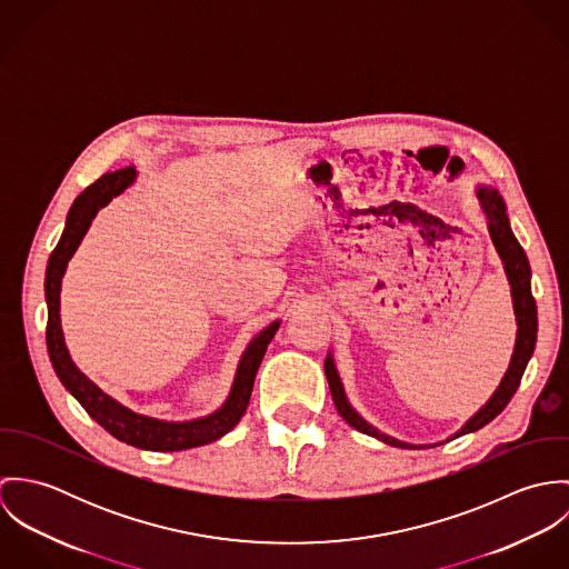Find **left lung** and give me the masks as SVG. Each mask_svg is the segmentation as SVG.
<instances>
[{
  "instance_id": "8db88e82",
  "label": "left lung",
  "mask_w": 569,
  "mask_h": 569,
  "mask_svg": "<svg viewBox=\"0 0 569 569\" xmlns=\"http://www.w3.org/2000/svg\"><path fill=\"white\" fill-rule=\"evenodd\" d=\"M478 199H480V206H482V210L487 214L488 232H490L492 244H495L499 258L503 260V269H506V276H508V282H510L512 307H515V316H517V326L519 328H517L515 352H512L510 366H508L499 388L495 390V395L490 397L487 406L482 407L473 418H469L467 425L460 431H456L453 438L482 429L503 407L510 403L512 395L517 392V388L521 383L523 370H526V366H528V361H530V357L535 352V343H537V302H535L532 289H530V262H528V256H526L523 247L519 244V241L512 234V230H510L508 214H506V203H503L501 194L495 188H490V186H480L478 188ZM325 372L335 407H337L339 416L350 427H355L361 433L375 436L377 440H381L386 445H392V447L425 449V445H409V442H403V440H397V438H392L388 433H381L370 422H366L348 403V399L343 395L341 379L337 375V368H335V361H332L330 355L326 357ZM453 438H449V440H453ZM438 445H442V442H438Z\"/></svg>"
}]
</instances>
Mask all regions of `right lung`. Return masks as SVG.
Instances as JSON below:
<instances>
[{
	"label": "right lung",
	"mask_w": 569,
	"mask_h": 569,
	"mask_svg": "<svg viewBox=\"0 0 569 569\" xmlns=\"http://www.w3.org/2000/svg\"><path fill=\"white\" fill-rule=\"evenodd\" d=\"M136 179V168L127 166L113 172H104L100 179H96L91 186H87L77 201L72 203L66 221V230L50 253L48 269H46V302H48V328H46V341H48V355L52 361V368L66 390L84 407V411L104 427L113 438L120 442H127L138 449L149 451H183L192 447H201L208 442L219 440L226 436L234 425L241 420L244 409L249 406L253 379L258 372V366L264 357V350L269 341L273 339L280 322L267 326L260 330L241 357L232 392L221 409L206 418L186 420V422H166L158 418H149L142 413H136L111 397H107L100 388H96L81 370L70 359V352L66 348L63 330H61V278L66 273L68 260L74 256L77 247L81 244L84 232L91 226V219L100 208H104L113 197H118L122 190H127Z\"/></svg>",
	"instance_id": "right-lung-1"
}]
</instances>
